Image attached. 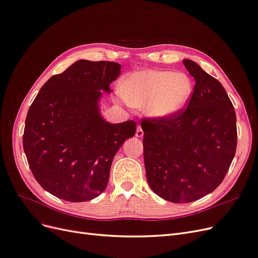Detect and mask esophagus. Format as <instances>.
I'll return each mask as SVG.
<instances>
[{
	"label": "esophagus",
	"mask_w": 258,
	"mask_h": 258,
	"mask_svg": "<svg viewBox=\"0 0 258 258\" xmlns=\"http://www.w3.org/2000/svg\"><path fill=\"white\" fill-rule=\"evenodd\" d=\"M143 136H144V132H143L141 126H138L137 130H136V137L137 138H142Z\"/></svg>",
	"instance_id": "esophagus-1"
}]
</instances>
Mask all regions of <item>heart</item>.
<instances>
[{
    "mask_svg": "<svg viewBox=\"0 0 258 258\" xmlns=\"http://www.w3.org/2000/svg\"><path fill=\"white\" fill-rule=\"evenodd\" d=\"M192 90L191 80L184 73L148 69L126 75L119 95L132 107H144L147 114L165 118L182 110Z\"/></svg>",
    "mask_w": 258,
    "mask_h": 258,
    "instance_id": "obj_1",
    "label": "heart"
}]
</instances>
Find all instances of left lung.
<instances>
[{"instance_id":"obj_1","label":"left lung","mask_w":258,"mask_h":258,"mask_svg":"<svg viewBox=\"0 0 258 258\" xmlns=\"http://www.w3.org/2000/svg\"><path fill=\"white\" fill-rule=\"evenodd\" d=\"M183 62L196 81L187 107L141 123L147 183L174 204L198 200L217 188L237 148L236 112L223 85L196 62Z\"/></svg>"}]
</instances>
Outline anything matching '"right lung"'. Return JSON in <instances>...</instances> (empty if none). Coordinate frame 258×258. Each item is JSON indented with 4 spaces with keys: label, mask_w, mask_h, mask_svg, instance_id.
<instances>
[{
    "label": "right lung",
    "mask_w": 258,
    "mask_h": 258,
    "mask_svg": "<svg viewBox=\"0 0 258 258\" xmlns=\"http://www.w3.org/2000/svg\"><path fill=\"white\" fill-rule=\"evenodd\" d=\"M112 61L79 60L51 76L31 104L22 144L37 183L60 199L84 202L104 191L114 156L137 123L105 121L102 91L119 76Z\"/></svg>",
    "instance_id": "1"
}]
</instances>
